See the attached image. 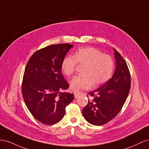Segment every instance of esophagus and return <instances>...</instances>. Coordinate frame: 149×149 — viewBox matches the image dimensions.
I'll return each instance as SVG.
<instances>
[{
  "label": "esophagus",
  "instance_id": "34e87169",
  "mask_svg": "<svg viewBox=\"0 0 149 149\" xmlns=\"http://www.w3.org/2000/svg\"><path fill=\"white\" fill-rule=\"evenodd\" d=\"M79 92H76V93H74V97L76 99L77 98L78 96H79Z\"/></svg>",
  "mask_w": 149,
  "mask_h": 149
}]
</instances>
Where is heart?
Wrapping results in <instances>:
<instances>
[{
    "label": "heart",
    "instance_id": "1",
    "mask_svg": "<svg viewBox=\"0 0 149 149\" xmlns=\"http://www.w3.org/2000/svg\"><path fill=\"white\" fill-rule=\"evenodd\" d=\"M83 65L81 74L74 76L70 81L73 91L89 89L94 85L97 87L106 83L111 78L114 70L112 58L93 47L79 49L74 56H66L61 64V70L66 76L74 73L76 65Z\"/></svg>",
    "mask_w": 149,
    "mask_h": 149
}]
</instances>
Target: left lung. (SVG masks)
<instances>
[{"mask_svg": "<svg viewBox=\"0 0 149 149\" xmlns=\"http://www.w3.org/2000/svg\"><path fill=\"white\" fill-rule=\"evenodd\" d=\"M116 69L112 78L102 86L89 93L90 100L83 109L89 123L101 125L114 119L127 100L130 88V74L126 61L113 49Z\"/></svg>", "mask_w": 149, "mask_h": 149, "instance_id": "left-lung-1", "label": "left lung"}]
</instances>
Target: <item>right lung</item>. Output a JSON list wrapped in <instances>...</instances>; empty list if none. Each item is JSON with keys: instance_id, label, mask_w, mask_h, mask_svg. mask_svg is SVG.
Listing matches in <instances>:
<instances>
[{"instance_id": "1", "label": "right lung", "mask_w": 149, "mask_h": 149, "mask_svg": "<svg viewBox=\"0 0 149 149\" xmlns=\"http://www.w3.org/2000/svg\"><path fill=\"white\" fill-rule=\"evenodd\" d=\"M73 46L52 45L35 52L26 64L22 84L25 104L34 118L44 124L53 125L65 114L66 106L74 94L63 92L69 84L61 73V64Z\"/></svg>"}]
</instances>
